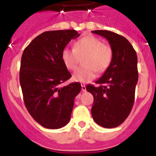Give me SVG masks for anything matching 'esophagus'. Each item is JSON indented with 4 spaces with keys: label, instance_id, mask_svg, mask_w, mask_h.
Listing matches in <instances>:
<instances>
[{
    "label": "esophagus",
    "instance_id": "34e87169",
    "mask_svg": "<svg viewBox=\"0 0 156 156\" xmlns=\"http://www.w3.org/2000/svg\"><path fill=\"white\" fill-rule=\"evenodd\" d=\"M82 90L83 91V92H85V91L86 90V86H85V85H82Z\"/></svg>",
    "mask_w": 156,
    "mask_h": 156
}]
</instances>
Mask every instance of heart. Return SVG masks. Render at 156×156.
I'll list each match as a JSON object with an SVG mask.
<instances>
[{
  "label": "heart",
  "mask_w": 156,
  "mask_h": 156,
  "mask_svg": "<svg viewBox=\"0 0 156 156\" xmlns=\"http://www.w3.org/2000/svg\"><path fill=\"white\" fill-rule=\"evenodd\" d=\"M82 67L78 68L73 75L75 82L86 83L93 80L96 72L105 71L111 64L112 51L108 45L94 36H85L74 44V49L64 48L62 60L68 70H74L78 66L79 58L83 57Z\"/></svg>",
  "instance_id": "b5f03b06"
}]
</instances>
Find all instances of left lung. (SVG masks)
Here are the masks:
<instances>
[{"label":"left lung","instance_id":"8db88e82","mask_svg":"<svg viewBox=\"0 0 156 156\" xmlns=\"http://www.w3.org/2000/svg\"><path fill=\"white\" fill-rule=\"evenodd\" d=\"M92 32L108 40L112 59L101 78L95 82L100 86L88 85L86 90L94 96L91 113L94 121L100 126L112 129L125 121L134 104L138 82L136 52L124 36L106 30Z\"/></svg>","mask_w":156,"mask_h":156}]
</instances>
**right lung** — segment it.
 <instances>
[{
    "mask_svg": "<svg viewBox=\"0 0 156 156\" xmlns=\"http://www.w3.org/2000/svg\"><path fill=\"white\" fill-rule=\"evenodd\" d=\"M79 36L75 30L45 31L22 55L20 82L24 105L34 120L47 129L67 125L74 98L81 91L78 82L59 86L71 77L62 62V50Z\"/></svg>",
    "mask_w": 156,
    "mask_h": 156,
    "instance_id": "obj_1",
    "label": "right lung"
}]
</instances>
